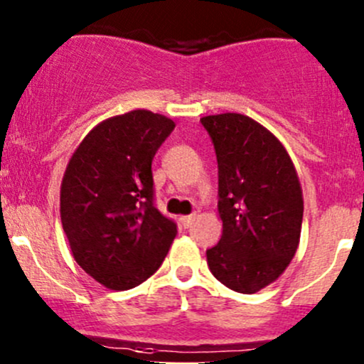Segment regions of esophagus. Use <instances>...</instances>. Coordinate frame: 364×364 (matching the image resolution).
Returning a JSON list of instances; mask_svg holds the SVG:
<instances>
[{
    "mask_svg": "<svg viewBox=\"0 0 364 364\" xmlns=\"http://www.w3.org/2000/svg\"><path fill=\"white\" fill-rule=\"evenodd\" d=\"M193 220H196V216L188 215V216H181V218H179V222H181V225L185 227V229H188V227L193 223Z\"/></svg>",
    "mask_w": 364,
    "mask_h": 364,
    "instance_id": "esophagus-1",
    "label": "esophagus"
}]
</instances>
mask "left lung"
<instances>
[{"instance_id":"left-lung-1","label":"left lung","mask_w":364,"mask_h":364,"mask_svg":"<svg viewBox=\"0 0 364 364\" xmlns=\"http://www.w3.org/2000/svg\"><path fill=\"white\" fill-rule=\"evenodd\" d=\"M218 161L223 232L205 252L213 277L253 294L273 284L299 245L303 192L294 164L269 130L243 114L200 119Z\"/></svg>"}]
</instances>
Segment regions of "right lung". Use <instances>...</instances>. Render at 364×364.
<instances>
[{
	"instance_id": "obj_1",
	"label": "right lung",
	"mask_w": 364,
	"mask_h": 364,
	"mask_svg": "<svg viewBox=\"0 0 364 364\" xmlns=\"http://www.w3.org/2000/svg\"><path fill=\"white\" fill-rule=\"evenodd\" d=\"M174 121L144 109L109 117L84 137L61 183V223L75 262L112 291L148 280L178 225L156 209L151 161Z\"/></svg>"
}]
</instances>
